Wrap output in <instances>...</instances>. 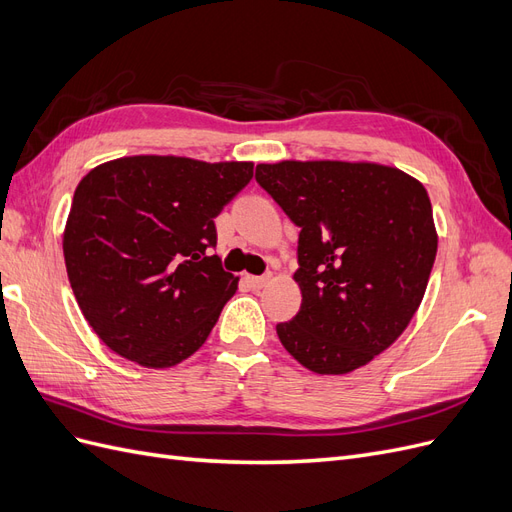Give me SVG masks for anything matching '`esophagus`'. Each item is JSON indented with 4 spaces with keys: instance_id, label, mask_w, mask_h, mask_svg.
<instances>
[{
    "instance_id": "obj_1",
    "label": "esophagus",
    "mask_w": 512,
    "mask_h": 512,
    "mask_svg": "<svg viewBox=\"0 0 512 512\" xmlns=\"http://www.w3.org/2000/svg\"><path fill=\"white\" fill-rule=\"evenodd\" d=\"M269 280H271V273H265V275H252V277H250V284H252L254 288H262V286H265Z\"/></svg>"
}]
</instances>
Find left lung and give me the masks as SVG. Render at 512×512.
Listing matches in <instances>:
<instances>
[{
    "label": "left lung",
    "instance_id": "1",
    "mask_svg": "<svg viewBox=\"0 0 512 512\" xmlns=\"http://www.w3.org/2000/svg\"><path fill=\"white\" fill-rule=\"evenodd\" d=\"M256 181L299 232V314L282 346L316 374H348L404 333L438 252L427 190L365 162L258 164Z\"/></svg>",
    "mask_w": 512,
    "mask_h": 512
}]
</instances>
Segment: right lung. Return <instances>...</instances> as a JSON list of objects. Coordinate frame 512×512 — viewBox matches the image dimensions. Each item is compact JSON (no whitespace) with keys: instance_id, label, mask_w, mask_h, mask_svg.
<instances>
[{"instance_id":"obj_1","label":"right lung","mask_w":512,"mask_h":512,"mask_svg":"<svg viewBox=\"0 0 512 512\" xmlns=\"http://www.w3.org/2000/svg\"><path fill=\"white\" fill-rule=\"evenodd\" d=\"M252 175V162L132 156L81 179L64 232L66 269L108 348L162 369L205 344L239 282L211 254L213 220Z\"/></svg>"}]
</instances>
